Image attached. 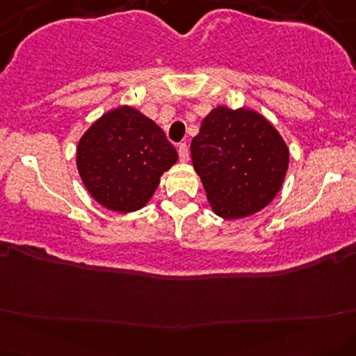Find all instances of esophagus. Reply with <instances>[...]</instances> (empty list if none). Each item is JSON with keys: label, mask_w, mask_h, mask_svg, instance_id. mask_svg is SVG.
Segmentation results:
<instances>
[{"label": "esophagus", "mask_w": 356, "mask_h": 356, "mask_svg": "<svg viewBox=\"0 0 356 356\" xmlns=\"http://www.w3.org/2000/svg\"><path fill=\"white\" fill-rule=\"evenodd\" d=\"M177 152H179V159H181L182 162L189 161V147H187L186 142H184V144H179Z\"/></svg>", "instance_id": "34e87169"}]
</instances>
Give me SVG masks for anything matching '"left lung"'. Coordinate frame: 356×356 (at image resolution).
<instances>
[{"mask_svg":"<svg viewBox=\"0 0 356 356\" xmlns=\"http://www.w3.org/2000/svg\"><path fill=\"white\" fill-rule=\"evenodd\" d=\"M191 157L214 214L229 220L264 209L289 164L283 137L251 108L211 110L192 138Z\"/></svg>","mask_w":356,"mask_h":356,"instance_id":"1","label":"left lung"}]
</instances>
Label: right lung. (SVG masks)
Listing matches in <instances>:
<instances>
[{"mask_svg":"<svg viewBox=\"0 0 356 356\" xmlns=\"http://www.w3.org/2000/svg\"><path fill=\"white\" fill-rule=\"evenodd\" d=\"M177 159L164 130L129 105L104 113L76 147V169L83 186L97 202L117 212L144 207L161 175Z\"/></svg>","mask_w":356,"mask_h":356,"instance_id":"add662e5","label":"right lung"}]
</instances>
